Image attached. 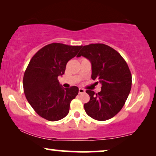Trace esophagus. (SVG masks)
Here are the masks:
<instances>
[{"label":"esophagus","mask_w":156,"mask_h":156,"mask_svg":"<svg viewBox=\"0 0 156 156\" xmlns=\"http://www.w3.org/2000/svg\"><path fill=\"white\" fill-rule=\"evenodd\" d=\"M84 92H85V90L84 89H82V88L79 89V94H83Z\"/></svg>","instance_id":"obj_1"}]
</instances>
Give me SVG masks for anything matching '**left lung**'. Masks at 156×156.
I'll return each instance as SVG.
<instances>
[{
  "instance_id": "obj_1",
  "label": "left lung",
  "mask_w": 156,
  "mask_h": 156,
  "mask_svg": "<svg viewBox=\"0 0 156 156\" xmlns=\"http://www.w3.org/2000/svg\"><path fill=\"white\" fill-rule=\"evenodd\" d=\"M81 56L91 62V79L101 84L98 94L86 91L90 99L84 104L85 112L97 121L112 119L123 108L131 91L132 76L129 66L116 50L104 44L83 46L77 55V57Z\"/></svg>"
}]
</instances>
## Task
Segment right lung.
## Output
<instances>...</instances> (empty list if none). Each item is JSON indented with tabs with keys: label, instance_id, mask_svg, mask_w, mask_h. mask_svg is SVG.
I'll return each instance as SVG.
<instances>
[{
	"label": "right lung",
	"instance_id": "1",
	"mask_svg": "<svg viewBox=\"0 0 156 156\" xmlns=\"http://www.w3.org/2000/svg\"><path fill=\"white\" fill-rule=\"evenodd\" d=\"M82 47L51 43L38 50L30 61L23 76V89L27 101L42 118L56 121L69 113L79 88H63L57 77L65 74L68 61Z\"/></svg>",
	"mask_w": 156,
	"mask_h": 156
}]
</instances>
